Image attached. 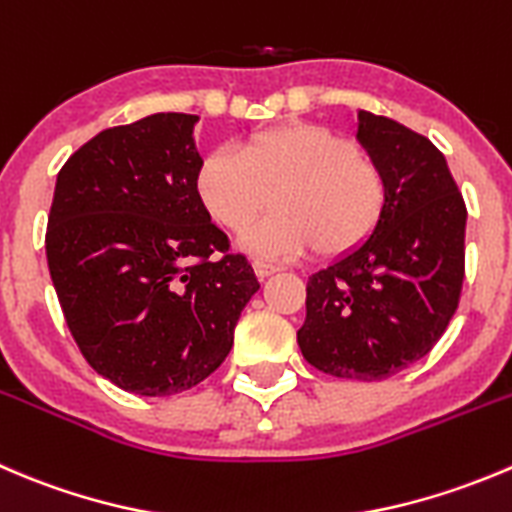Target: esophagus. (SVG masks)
<instances>
[{
    "mask_svg": "<svg viewBox=\"0 0 512 512\" xmlns=\"http://www.w3.org/2000/svg\"><path fill=\"white\" fill-rule=\"evenodd\" d=\"M252 267H255V275L257 277H270V275H275L277 270H280V267L272 265V262H262V260L252 262Z\"/></svg>",
    "mask_w": 512,
    "mask_h": 512,
    "instance_id": "34e87169",
    "label": "esophagus"
}]
</instances>
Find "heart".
<instances>
[{"label":"heart","instance_id":"b5f03b06","mask_svg":"<svg viewBox=\"0 0 512 512\" xmlns=\"http://www.w3.org/2000/svg\"><path fill=\"white\" fill-rule=\"evenodd\" d=\"M192 190L212 222L242 235L262 212L277 215L242 240L260 257H297L312 250L337 257L375 232L388 182L372 157L345 137L310 122L282 124L220 147L197 162Z\"/></svg>","mask_w":512,"mask_h":512}]
</instances>
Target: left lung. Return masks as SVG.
<instances>
[{"mask_svg":"<svg viewBox=\"0 0 512 512\" xmlns=\"http://www.w3.org/2000/svg\"><path fill=\"white\" fill-rule=\"evenodd\" d=\"M355 137L388 205L360 247L310 277L297 345L327 375L372 382L428 355L458 310L468 210L428 137L362 109Z\"/></svg>","mask_w":512,"mask_h":512,"instance_id":"8db88e82","label":"left lung"}]
</instances>
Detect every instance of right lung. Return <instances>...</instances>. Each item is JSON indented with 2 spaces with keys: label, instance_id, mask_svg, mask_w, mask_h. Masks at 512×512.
I'll list each match as a JSON object with an SVG mask.
<instances>
[{
  "label": "right lung",
  "instance_id": "right-lung-1",
  "mask_svg": "<svg viewBox=\"0 0 512 512\" xmlns=\"http://www.w3.org/2000/svg\"><path fill=\"white\" fill-rule=\"evenodd\" d=\"M197 119L157 112L99 132L64 162L49 210V275L74 342L145 398L210 377L260 290L192 190Z\"/></svg>",
  "mask_w": 512,
  "mask_h": 512
}]
</instances>
